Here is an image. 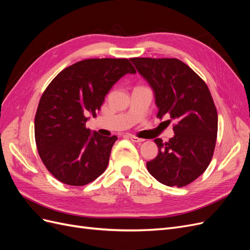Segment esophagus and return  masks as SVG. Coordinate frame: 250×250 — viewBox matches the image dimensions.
Masks as SVG:
<instances>
[{"label": "esophagus", "mask_w": 250, "mask_h": 250, "mask_svg": "<svg viewBox=\"0 0 250 250\" xmlns=\"http://www.w3.org/2000/svg\"><path fill=\"white\" fill-rule=\"evenodd\" d=\"M129 139H130L132 142H134V143H143L144 141H145L144 139H141V138L135 137V135H130Z\"/></svg>", "instance_id": "esophagus-1"}]
</instances>
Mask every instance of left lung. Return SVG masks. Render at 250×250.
Listing matches in <instances>:
<instances>
[{
    "instance_id": "1",
    "label": "left lung",
    "mask_w": 250,
    "mask_h": 250,
    "mask_svg": "<svg viewBox=\"0 0 250 250\" xmlns=\"http://www.w3.org/2000/svg\"><path fill=\"white\" fill-rule=\"evenodd\" d=\"M154 90L157 118L175 121L169 142L154 140L158 154L147 163L149 173L161 184L185 187L207 170L214 154L218 113L208 85L177 58H130Z\"/></svg>"
}]
</instances>
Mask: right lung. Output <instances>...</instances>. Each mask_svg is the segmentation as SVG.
Segmentation results:
<instances>
[{
  "label": "right lung",
  "instance_id": "1",
  "mask_svg": "<svg viewBox=\"0 0 250 250\" xmlns=\"http://www.w3.org/2000/svg\"><path fill=\"white\" fill-rule=\"evenodd\" d=\"M135 69L126 58H90L65 67L44 90L34 120L35 143L48 171L81 187L106 170L116 135L92 134L87 116L100 110L111 86Z\"/></svg>",
  "mask_w": 250,
  "mask_h": 250
}]
</instances>
